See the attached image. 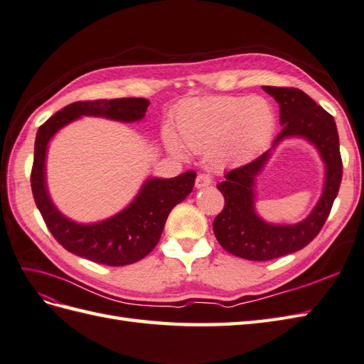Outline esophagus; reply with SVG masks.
Wrapping results in <instances>:
<instances>
[{"mask_svg": "<svg viewBox=\"0 0 364 364\" xmlns=\"http://www.w3.org/2000/svg\"><path fill=\"white\" fill-rule=\"evenodd\" d=\"M210 183H212V178H210V175H208V173H200L197 176V180H195V186H197V189L206 188V186H209Z\"/></svg>", "mask_w": 364, "mask_h": 364, "instance_id": "34e87169", "label": "esophagus"}]
</instances>
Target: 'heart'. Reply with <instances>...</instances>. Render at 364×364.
I'll use <instances>...</instances> for the list:
<instances>
[{
    "instance_id": "heart-1",
    "label": "heart",
    "mask_w": 364,
    "mask_h": 364,
    "mask_svg": "<svg viewBox=\"0 0 364 364\" xmlns=\"http://www.w3.org/2000/svg\"><path fill=\"white\" fill-rule=\"evenodd\" d=\"M175 126L184 146L192 151H213L220 163H243L271 141L275 115L262 97L189 98L176 110ZM167 143L175 152L184 151L171 134Z\"/></svg>"
}]
</instances>
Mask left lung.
<instances>
[{"label": "left lung", "mask_w": 364, "mask_h": 364, "mask_svg": "<svg viewBox=\"0 0 364 364\" xmlns=\"http://www.w3.org/2000/svg\"><path fill=\"white\" fill-rule=\"evenodd\" d=\"M279 105L283 124L274 146L287 136H303L320 151L326 164L323 195L312 213L292 226H275L259 218L254 209L255 176L263 169L271 151L245 166L229 171L217 188L225 208L213 220V234L229 254L252 262H267L296 252L320 234L337 198L343 176V161L335 119L300 89L263 86Z\"/></svg>", "instance_id": "1"}]
</instances>
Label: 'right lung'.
<instances>
[{"label": "right lung", "instance_id": "add662e5", "mask_svg": "<svg viewBox=\"0 0 364 364\" xmlns=\"http://www.w3.org/2000/svg\"><path fill=\"white\" fill-rule=\"evenodd\" d=\"M149 105L151 102L146 98L77 101L52 115L36 132L31 172L36 208L53 238L64 249L93 263L126 266L151 254L160 241L171 210L192 192L195 172H184L171 180L151 178L130 206L118 215L95 225H77L61 215L46 189L44 160L48 143L58 129L81 115L136 121L144 117Z\"/></svg>", "mask_w": 364, "mask_h": 364}]
</instances>
